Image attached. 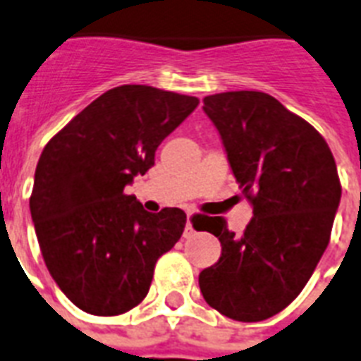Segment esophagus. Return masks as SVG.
<instances>
[{
  "label": "esophagus",
  "mask_w": 361,
  "mask_h": 361,
  "mask_svg": "<svg viewBox=\"0 0 361 361\" xmlns=\"http://www.w3.org/2000/svg\"><path fill=\"white\" fill-rule=\"evenodd\" d=\"M194 235V227L190 224V212H188V221H186V227H184V238H188V236Z\"/></svg>",
  "instance_id": "esophagus-1"
}]
</instances>
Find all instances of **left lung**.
I'll use <instances>...</instances> for the list:
<instances>
[{"instance_id":"1","label":"left lung","mask_w":361,"mask_h":361,"mask_svg":"<svg viewBox=\"0 0 361 361\" xmlns=\"http://www.w3.org/2000/svg\"><path fill=\"white\" fill-rule=\"evenodd\" d=\"M203 104L253 218L242 235L220 216L204 218L221 257L199 274V289L221 315L264 321L300 295L330 242L341 199L336 160L324 137L270 94L229 91Z\"/></svg>"}]
</instances>
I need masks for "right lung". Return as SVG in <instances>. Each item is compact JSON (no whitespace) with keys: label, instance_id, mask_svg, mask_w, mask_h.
<instances>
[{"label":"right lung","instance_id":"1","mask_svg":"<svg viewBox=\"0 0 361 361\" xmlns=\"http://www.w3.org/2000/svg\"><path fill=\"white\" fill-rule=\"evenodd\" d=\"M197 104L151 85H121L46 143L31 218L48 272L85 313L111 317L135 307L149 293L158 257L183 235V210L151 214L125 188L154 166L158 145Z\"/></svg>","mask_w":361,"mask_h":361}]
</instances>
